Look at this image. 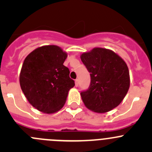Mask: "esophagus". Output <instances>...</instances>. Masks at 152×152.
<instances>
[{"label":"esophagus","instance_id":"esophagus-1","mask_svg":"<svg viewBox=\"0 0 152 152\" xmlns=\"http://www.w3.org/2000/svg\"><path fill=\"white\" fill-rule=\"evenodd\" d=\"M75 86H76V87H78V86H79V79H76V80H75Z\"/></svg>","mask_w":152,"mask_h":152}]
</instances>
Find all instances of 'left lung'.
<instances>
[{"instance_id":"1","label":"left lung","mask_w":152,"mask_h":152,"mask_svg":"<svg viewBox=\"0 0 152 152\" xmlns=\"http://www.w3.org/2000/svg\"><path fill=\"white\" fill-rule=\"evenodd\" d=\"M81 59L90 73V85L81 92L82 101L89 110L104 113L123 101L130 85L128 67L113 50L95 48L82 53Z\"/></svg>"}]
</instances>
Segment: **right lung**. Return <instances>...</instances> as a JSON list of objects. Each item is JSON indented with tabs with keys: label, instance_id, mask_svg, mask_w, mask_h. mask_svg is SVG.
Here are the masks:
<instances>
[{
	"label": "right lung",
	"instance_id": "add662e5",
	"mask_svg": "<svg viewBox=\"0 0 152 152\" xmlns=\"http://www.w3.org/2000/svg\"><path fill=\"white\" fill-rule=\"evenodd\" d=\"M67 55L56 45H44L26 57L20 85L29 103L39 111L51 114L63 107L75 82L63 65Z\"/></svg>",
	"mask_w": 152,
	"mask_h": 152
}]
</instances>
